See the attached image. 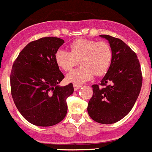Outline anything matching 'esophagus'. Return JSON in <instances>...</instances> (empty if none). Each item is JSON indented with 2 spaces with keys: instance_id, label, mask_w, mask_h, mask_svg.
<instances>
[{
  "instance_id": "obj_1",
  "label": "esophagus",
  "mask_w": 152,
  "mask_h": 152,
  "mask_svg": "<svg viewBox=\"0 0 152 152\" xmlns=\"http://www.w3.org/2000/svg\"><path fill=\"white\" fill-rule=\"evenodd\" d=\"M73 86H74L75 91H77V90H78L80 88V85H79V84L74 83V84H73Z\"/></svg>"
}]
</instances>
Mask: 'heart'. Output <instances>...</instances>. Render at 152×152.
Wrapping results in <instances>:
<instances>
[{
	"label": "heart",
	"mask_w": 152,
	"mask_h": 152,
	"mask_svg": "<svg viewBox=\"0 0 152 152\" xmlns=\"http://www.w3.org/2000/svg\"><path fill=\"white\" fill-rule=\"evenodd\" d=\"M70 52L59 49L55 54L57 64L65 71H70L78 62L81 66L69 73V82L80 84L96 76L106 74L112 60L111 47L105 41H96L80 38L75 40L69 46Z\"/></svg>",
	"instance_id": "b5f03b06"
}]
</instances>
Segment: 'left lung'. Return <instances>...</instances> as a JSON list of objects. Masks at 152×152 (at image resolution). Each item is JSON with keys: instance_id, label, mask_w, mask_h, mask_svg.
Wrapping results in <instances>:
<instances>
[{"instance_id": "left-lung-1", "label": "left lung", "mask_w": 152, "mask_h": 152, "mask_svg": "<svg viewBox=\"0 0 152 152\" xmlns=\"http://www.w3.org/2000/svg\"><path fill=\"white\" fill-rule=\"evenodd\" d=\"M100 37L109 41L112 60L107 73L93 85V95L88 104V115L102 124L121 121L133 108L142 86V73L136 54L123 40L110 35Z\"/></svg>"}]
</instances>
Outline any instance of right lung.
I'll return each mask as SVG.
<instances>
[{
	"instance_id": "1",
	"label": "right lung",
	"mask_w": 152,
	"mask_h": 152,
	"mask_svg": "<svg viewBox=\"0 0 152 152\" xmlns=\"http://www.w3.org/2000/svg\"><path fill=\"white\" fill-rule=\"evenodd\" d=\"M64 43L63 39L53 37L34 40L23 48L13 64L12 96L22 116L33 125L52 126L66 115V99L74 87L72 83L58 85L64 75L55 61Z\"/></svg>"
}]
</instances>
